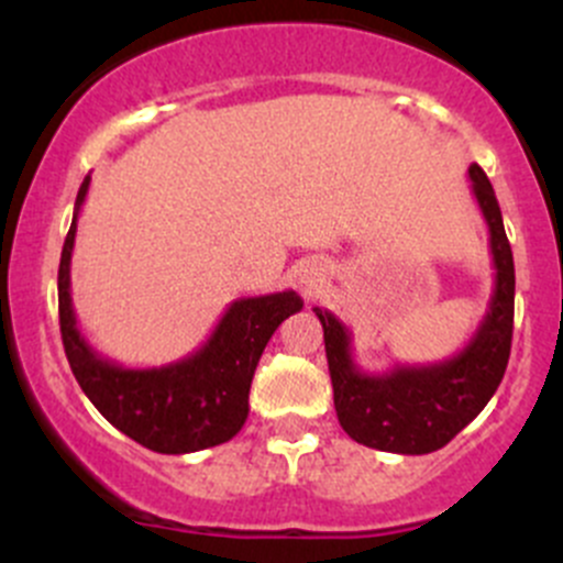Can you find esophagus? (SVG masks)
<instances>
[{
	"instance_id": "obj_1",
	"label": "esophagus",
	"mask_w": 563,
	"mask_h": 563,
	"mask_svg": "<svg viewBox=\"0 0 563 563\" xmlns=\"http://www.w3.org/2000/svg\"><path fill=\"white\" fill-rule=\"evenodd\" d=\"M302 283H305V286H313V283H316V275H305V277H302Z\"/></svg>"
}]
</instances>
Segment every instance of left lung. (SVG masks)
I'll list each match as a JSON object with an SVG mask.
<instances>
[{"label": "left lung", "mask_w": 563, "mask_h": 563, "mask_svg": "<svg viewBox=\"0 0 563 563\" xmlns=\"http://www.w3.org/2000/svg\"><path fill=\"white\" fill-rule=\"evenodd\" d=\"M468 179L490 231L496 277L485 316L457 354L433 365L365 373L354 362L349 327L329 310L313 308L323 327L334 411L356 444L395 455H428L450 444L501 384L512 349L515 261L490 179L476 163Z\"/></svg>", "instance_id": "8db88e82"}]
</instances>
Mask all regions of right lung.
<instances>
[{
    "label": "right lung",
    "instance_id": "right-lung-1",
    "mask_svg": "<svg viewBox=\"0 0 563 563\" xmlns=\"http://www.w3.org/2000/svg\"><path fill=\"white\" fill-rule=\"evenodd\" d=\"M89 181L87 176L78 187L59 261V329L73 376L108 422L146 450L187 455L225 444L245 424L250 384L266 343L302 310V297L277 291L234 299L207 343L168 365L124 367L108 360L78 329L70 297V258Z\"/></svg>",
    "mask_w": 563,
    "mask_h": 563
}]
</instances>
